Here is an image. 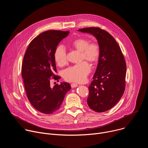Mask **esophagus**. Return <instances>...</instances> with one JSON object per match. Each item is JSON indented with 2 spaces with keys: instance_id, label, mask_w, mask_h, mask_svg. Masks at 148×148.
<instances>
[{
  "instance_id": "esophagus-1",
  "label": "esophagus",
  "mask_w": 148,
  "mask_h": 148,
  "mask_svg": "<svg viewBox=\"0 0 148 148\" xmlns=\"http://www.w3.org/2000/svg\"><path fill=\"white\" fill-rule=\"evenodd\" d=\"M78 86V84H76V83H72L71 84V88H75V87H77Z\"/></svg>"
}]
</instances>
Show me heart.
I'll use <instances>...</instances> for the list:
<instances>
[{
	"label": "heart",
	"instance_id": "1",
	"mask_svg": "<svg viewBox=\"0 0 148 148\" xmlns=\"http://www.w3.org/2000/svg\"><path fill=\"white\" fill-rule=\"evenodd\" d=\"M73 47L81 51V60H86L94 63L97 61L100 55V48L96 43H90V40L86 38H79L71 43ZM54 59L57 64L64 66L67 63L66 50L64 46H59L54 52ZM91 71V68L87 61L74 65L66 69L63 76L66 80L71 82H82L85 81Z\"/></svg>",
	"mask_w": 148,
	"mask_h": 148
}]
</instances>
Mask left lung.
Segmentation results:
<instances>
[{
    "mask_svg": "<svg viewBox=\"0 0 148 148\" xmlns=\"http://www.w3.org/2000/svg\"><path fill=\"white\" fill-rule=\"evenodd\" d=\"M98 40L100 55L93 80L88 87L87 103L97 112L107 111L117 103L125 88L126 65L120 47L107 32L99 27L78 30Z\"/></svg>",
    "mask_w": 148,
    "mask_h": 148,
    "instance_id": "obj_1",
    "label": "left lung"
}]
</instances>
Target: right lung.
Wrapping results in <instances>:
<instances>
[{
    "instance_id": "right-lung-1",
    "label": "right lung",
    "mask_w": 148,
    "mask_h": 148,
    "mask_svg": "<svg viewBox=\"0 0 148 148\" xmlns=\"http://www.w3.org/2000/svg\"><path fill=\"white\" fill-rule=\"evenodd\" d=\"M70 32L48 30L35 37L25 53L22 75L26 92L32 106L39 112L51 114L57 111L70 84L63 82L50 87L51 79H59L57 73L54 52L60 42Z\"/></svg>"
}]
</instances>
